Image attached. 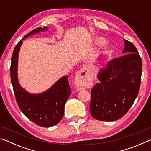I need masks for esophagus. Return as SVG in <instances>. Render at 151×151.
<instances>
[{
    "label": "esophagus",
    "mask_w": 151,
    "mask_h": 151,
    "mask_svg": "<svg viewBox=\"0 0 151 151\" xmlns=\"http://www.w3.org/2000/svg\"><path fill=\"white\" fill-rule=\"evenodd\" d=\"M92 81L93 78H92L91 73L89 71L88 66H85L76 73L75 83L76 87L81 89L87 86L88 87L91 85Z\"/></svg>",
    "instance_id": "1"
}]
</instances>
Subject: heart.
<instances>
[{
	"instance_id": "heart-1",
	"label": "heart",
	"mask_w": 151,
	"mask_h": 151,
	"mask_svg": "<svg viewBox=\"0 0 151 151\" xmlns=\"http://www.w3.org/2000/svg\"><path fill=\"white\" fill-rule=\"evenodd\" d=\"M106 43V40L103 37H98L96 38L94 40V44L98 46H103Z\"/></svg>"
}]
</instances>
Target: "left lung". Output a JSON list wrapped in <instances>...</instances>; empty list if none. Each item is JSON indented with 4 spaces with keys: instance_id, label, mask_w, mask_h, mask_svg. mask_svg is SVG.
<instances>
[{
    "instance_id": "left-lung-1",
    "label": "left lung",
    "mask_w": 151,
    "mask_h": 151,
    "mask_svg": "<svg viewBox=\"0 0 151 151\" xmlns=\"http://www.w3.org/2000/svg\"><path fill=\"white\" fill-rule=\"evenodd\" d=\"M122 57L109 61L91 89L90 112L94 119L114 121L123 116L139 94L142 63L135 46L124 39Z\"/></svg>"
}]
</instances>
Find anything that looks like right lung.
<instances>
[{
  "label": "right lung",
  "instance_id": "right-lung-1",
  "mask_svg": "<svg viewBox=\"0 0 151 151\" xmlns=\"http://www.w3.org/2000/svg\"><path fill=\"white\" fill-rule=\"evenodd\" d=\"M47 29V27H39L25 35L15 47L11 64V83L18 106L28 119L43 127L54 126L63 119L65 103L71 93L68 75L60 78L52 87L44 93L32 94L20 86L18 81L17 66L18 57L22 40Z\"/></svg>",
  "mask_w": 151,
  "mask_h": 151
}]
</instances>
